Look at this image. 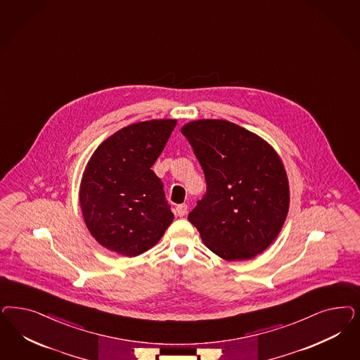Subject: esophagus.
I'll return each mask as SVG.
<instances>
[{"label": "esophagus", "instance_id": "esophagus-1", "mask_svg": "<svg viewBox=\"0 0 360 360\" xmlns=\"http://www.w3.org/2000/svg\"><path fill=\"white\" fill-rule=\"evenodd\" d=\"M186 210H188V205H186V204H180V205L176 207V212H177V214H179L180 217L186 216Z\"/></svg>", "mask_w": 360, "mask_h": 360}]
</instances>
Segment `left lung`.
I'll use <instances>...</instances> for the list:
<instances>
[{
    "label": "left lung",
    "instance_id": "8db88e82",
    "mask_svg": "<svg viewBox=\"0 0 360 360\" xmlns=\"http://www.w3.org/2000/svg\"><path fill=\"white\" fill-rule=\"evenodd\" d=\"M204 171L207 192L188 214L201 240L228 261L262 253L289 210V183L276 151L253 132L226 120L181 128Z\"/></svg>",
    "mask_w": 360,
    "mask_h": 360
}]
</instances>
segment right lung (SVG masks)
<instances>
[{
  "label": "right lung",
  "mask_w": 360,
  "mask_h": 360,
  "mask_svg": "<svg viewBox=\"0 0 360 360\" xmlns=\"http://www.w3.org/2000/svg\"><path fill=\"white\" fill-rule=\"evenodd\" d=\"M176 126L162 119L122 128L94 152L82 179L83 219L94 238L135 257L156 244L174 220L151 167Z\"/></svg>",
  "instance_id": "1"
}]
</instances>
